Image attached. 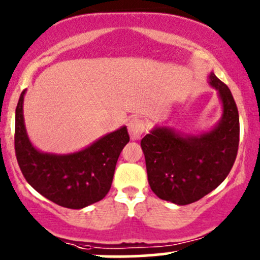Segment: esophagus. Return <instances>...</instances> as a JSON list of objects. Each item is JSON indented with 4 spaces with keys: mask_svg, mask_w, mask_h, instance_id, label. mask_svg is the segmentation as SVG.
Masks as SVG:
<instances>
[{
    "mask_svg": "<svg viewBox=\"0 0 260 260\" xmlns=\"http://www.w3.org/2000/svg\"><path fill=\"white\" fill-rule=\"evenodd\" d=\"M145 131V122L141 118H132L128 122V132H129L131 138L138 139L143 135Z\"/></svg>",
    "mask_w": 260,
    "mask_h": 260,
    "instance_id": "34e87169",
    "label": "esophagus"
}]
</instances>
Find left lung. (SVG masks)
Returning <instances> with one entry per match:
<instances>
[{"label": "left lung", "mask_w": 260, "mask_h": 260, "mask_svg": "<svg viewBox=\"0 0 260 260\" xmlns=\"http://www.w3.org/2000/svg\"><path fill=\"white\" fill-rule=\"evenodd\" d=\"M210 85L218 91L223 113L218 124L199 136L155 127L142 139L148 182L159 199L189 205L221 184L235 164L239 144V116L227 85L213 73Z\"/></svg>", "instance_id": "1"}]
</instances>
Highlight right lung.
I'll return each mask as SVG.
<instances>
[{
  "mask_svg": "<svg viewBox=\"0 0 260 260\" xmlns=\"http://www.w3.org/2000/svg\"><path fill=\"white\" fill-rule=\"evenodd\" d=\"M22 91L16 108L14 150L25 180L54 204L84 209L107 195L118 156L129 142L127 127L104 136L85 149L71 154L43 153L30 143L23 118Z\"/></svg>",
  "mask_w": 260,
  "mask_h": 260,
  "instance_id": "add662e5",
  "label": "right lung"
}]
</instances>
